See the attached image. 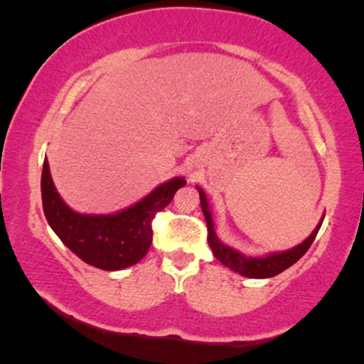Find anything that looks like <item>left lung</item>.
<instances>
[{
    "label": "left lung",
    "instance_id": "left-lung-1",
    "mask_svg": "<svg viewBox=\"0 0 364 364\" xmlns=\"http://www.w3.org/2000/svg\"><path fill=\"white\" fill-rule=\"evenodd\" d=\"M199 197H200V208H203L205 223H208V243L209 248H211L213 253H215L216 259L223 264V266L230 267L232 271L240 273L241 277L247 278H271L280 274L282 271H285L287 267H291L292 264H296L304 253L308 252V248L311 247L314 243L315 236H317L318 229L322 225V220L318 222V225L315 227L314 232L306 237L301 245L291 248V250L285 252H277V253H269V255L264 257H247L243 253H240L234 248L227 247L223 245L222 241L218 240L215 232V223H213V216H211V209H209V203L208 197H205L204 190L199 188Z\"/></svg>",
    "mask_w": 364,
    "mask_h": 364
}]
</instances>
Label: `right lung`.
Returning <instances> with one entry per match:
<instances>
[{"label": "right lung", "instance_id": "obj_1", "mask_svg": "<svg viewBox=\"0 0 364 364\" xmlns=\"http://www.w3.org/2000/svg\"><path fill=\"white\" fill-rule=\"evenodd\" d=\"M185 185V178H172L123 211L114 215H82L68 208L56 192L46 159L42 171V204L50 229L65 247L90 266L117 271L134 266L148 253L153 241V218Z\"/></svg>", "mask_w": 364, "mask_h": 364}]
</instances>
